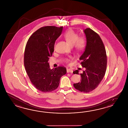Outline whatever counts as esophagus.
<instances>
[{
	"mask_svg": "<svg viewBox=\"0 0 128 128\" xmlns=\"http://www.w3.org/2000/svg\"><path fill=\"white\" fill-rule=\"evenodd\" d=\"M67 73H73V70H71L70 68L67 69Z\"/></svg>",
	"mask_w": 128,
	"mask_h": 128,
	"instance_id": "1",
	"label": "esophagus"
}]
</instances>
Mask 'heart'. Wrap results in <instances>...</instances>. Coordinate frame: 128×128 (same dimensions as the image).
I'll use <instances>...</instances> for the list:
<instances>
[{"label": "heart", "instance_id": "1", "mask_svg": "<svg viewBox=\"0 0 128 128\" xmlns=\"http://www.w3.org/2000/svg\"><path fill=\"white\" fill-rule=\"evenodd\" d=\"M65 40L71 46H73L78 51H82L84 49L86 45V41L84 37L80 36L78 33L72 29L67 30L63 34ZM65 62H68L70 60L66 58Z\"/></svg>", "mask_w": 128, "mask_h": 128}]
</instances>
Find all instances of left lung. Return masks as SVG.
<instances>
[{
    "label": "left lung",
    "instance_id": "obj_1",
    "mask_svg": "<svg viewBox=\"0 0 128 128\" xmlns=\"http://www.w3.org/2000/svg\"><path fill=\"white\" fill-rule=\"evenodd\" d=\"M86 39L84 51L79 60L86 70L80 74L81 80L74 86L81 92H89L98 86L106 73V52L104 43L98 33L89 28L83 30ZM79 74V70L73 72Z\"/></svg>",
    "mask_w": 128,
    "mask_h": 128
}]
</instances>
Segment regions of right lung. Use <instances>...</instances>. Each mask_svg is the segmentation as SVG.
<instances>
[{
  "mask_svg": "<svg viewBox=\"0 0 128 128\" xmlns=\"http://www.w3.org/2000/svg\"><path fill=\"white\" fill-rule=\"evenodd\" d=\"M63 26L41 27L29 38L24 53V65L30 80L39 90L48 92L56 89L66 68L60 66L50 69L48 62L54 52L55 41L61 35Z\"/></svg>",
  "mask_w": 128,
  "mask_h": 128,
  "instance_id": "obj_1",
  "label": "right lung"
}]
</instances>
